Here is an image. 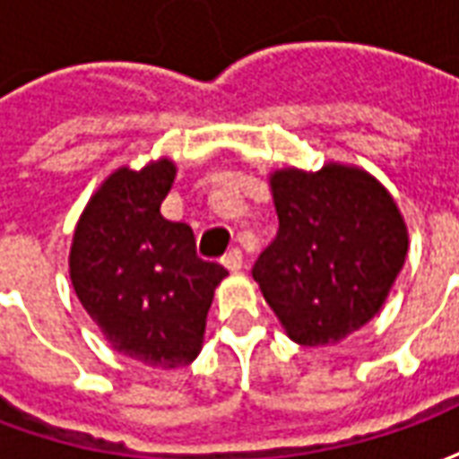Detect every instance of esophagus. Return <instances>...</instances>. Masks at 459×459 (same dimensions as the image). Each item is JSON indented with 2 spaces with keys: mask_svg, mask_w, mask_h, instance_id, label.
Returning a JSON list of instances; mask_svg holds the SVG:
<instances>
[{
  "mask_svg": "<svg viewBox=\"0 0 459 459\" xmlns=\"http://www.w3.org/2000/svg\"><path fill=\"white\" fill-rule=\"evenodd\" d=\"M221 263L226 265V268L230 270V273H236V270L243 268V253H240L238 248H230L223 258H221Z\"/></svg>",
  "mask_w": 459,
  "mask_h": 459,
  "instance_id": "esophagus-1",
  "label": "esophagus"
}]
</instances>
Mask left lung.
<instances>
[{"mask_svg":"<svg viewBox=\"0 0 459 459\" xmlns=\"http://www.w3.org/2000/svg\"><path fill=\"white\" fill-rule=\"evenodd\" d=\"M280 229L253 278L292 342L337 344L378 315L408 253L394 196L359 167L270 177Z\"/></svg>","mask_w":459,"mask_h":459,"instance_id":"obj_1","label":"left lung"}]
</instances>
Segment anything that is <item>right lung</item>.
Segmentation results:
<instances>
[{
  "label": "right lung",
  "instance_id": "add662e5",
  "mask_svg": "<svg viewBox=\"0 0 459 459\" xmlns=\"http://www.w3.org/2000/svg\"><path fill=\"white\" fill-rule=\"evenodd\" d=\"M174 161L120 167L88 201L71 246L81 305L120 354L179 368L201 351L213 290L229 270L196 255L186 223L161 216Z\"/></svg>",
  "mask_w": 459,
  "mask_h": 459
}]
</instances>
